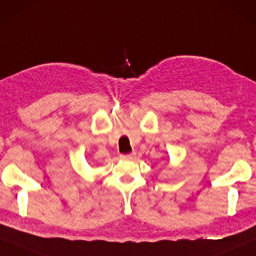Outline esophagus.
<instances>
[{
	"mask_svg": "<svg viewBox=\"0 0 256 256\" xmlns=\"http://www.w3.org/2000/svg\"><path fill=\"white\" fill-rule=\"evenodd\" d=\"M134 158H136V153L126 154V156H122V159H124V160H133Z\"/></svg>",
	"mask_w": 256,
	"mask_h": 256,
	"instance_id": "34e87169",
	"label": "esophagus"
}]
</instances>
